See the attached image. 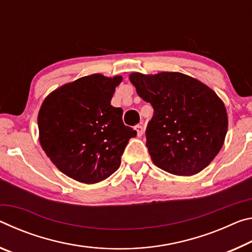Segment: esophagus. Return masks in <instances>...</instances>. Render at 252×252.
<instances>
[{
    "label": "esophagus",
    "mask_w": 252,
    "mask_h": 252,
    "mask_svg": "<svg viewBox=\"0 0 252 252\" xmlns=\"http://www.w3.org/2000/svg\"><path fill=\"white\" fill-rule=\"evenodd\" d=\"M135 130L137 131L138 136H142L144 134V127L142 125H139V124H138V125L135 126Z\"/></svg>",
    "instance_id": "34e87169"
}]
</instances>
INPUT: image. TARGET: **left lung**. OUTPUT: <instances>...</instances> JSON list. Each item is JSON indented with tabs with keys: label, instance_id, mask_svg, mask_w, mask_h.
<instances>
[{
	"label": "left lung",
	"instance_id": "left-lung-1",
	"mask_svg": "<svg viewBox=\"0 0 252 252\" xmlns=\"http://www.w3.org/2000/svg\"><path fill=\"white\" fill-rule=\"evenodd\" d=\"M129 80L154 108L146 128L153 163L181 176L204 170L223 146L228 130L221 98L203 82L181 72H133Z\"/></svg>",
	"mask_w": 252,
	"mask_h": 252
}]
</instances>
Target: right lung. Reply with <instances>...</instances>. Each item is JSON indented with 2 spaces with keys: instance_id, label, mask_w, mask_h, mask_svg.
Returning a JSON list of instances; mask_svg holds the SVG:
<instances>
[{
  "instance_id": "obj_1",
  "label": "right lung",
  "mask_w": 252,
  "mask_h": 252,
  "mask_svg": "<svg viewBox=\"0 0 252 252\" xmlns=\"http://www.w3.org/2000/svg\"><path fill=\"white\" fill-rule=\"evenodd\" d=\"M122 76L81 77L48 94L38 115L39 142L57 168L71 179L94 184L121 166L136 130L123 123V109L111 106Z\"/></svg>"
}]
</instances>
